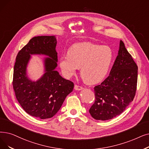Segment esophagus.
<instances>
[{
  "instance_id": "1",
  "label": "esophagus",
  "mask_w": 149,
  "mask_h": 149,
  "mask_svg": "<svg viewBox=\"0 0 149 149\" xmlns=\"http://www.w3.org/2000/svg\"><path fill=\"white\" fill-rule=\"evenodd\" d=\"M74 89L77 91H80V90H82L83 89V87L80 86H79V85H75V86H74Z\"/></svg>"
}]
</instances>
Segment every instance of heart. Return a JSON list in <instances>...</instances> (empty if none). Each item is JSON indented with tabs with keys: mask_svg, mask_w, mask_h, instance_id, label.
Wrapping results in <instances>:
<instances>
[{
	"mask_svg": "<svg viewBox=\"0 0 149 149\" xmlns=\"http://www.w3.org/2000/svg\"><path fill=\"white\" fill-rule=\"evenodd\" d=\"M113 58V51L109 47L82 42L73 44L68 53L61 55L59 66L68 78L75 74L80 66V72L85 81L95 85L105 79Z\"/></svg>",
	"mask_w": 149,
	"mask_h": 149,
	"instance_id": "b5f03b06",
	"label": "heart"
}]
</instances>
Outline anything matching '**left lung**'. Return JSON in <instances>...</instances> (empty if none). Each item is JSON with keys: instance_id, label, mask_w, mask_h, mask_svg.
I'll list each match as a JSON object with an SVG mask.
<instances>
[{"instance_id": "1", "label": "left lung", "mask_w": 149, "mask_h": 149, "mask_svg": "<svg viewBox=\"0 0 149 149\" xmlns=\"http://www.w3.org/2000/svg\"><path fill=\"white\" fill-rule=\"evenodd\" d=\"M137 80L138 66L120 40L118 55L109 76L94 88L95 100L89 109L90 114L100 120L120 114L133 100Z\"/></svg>"}]
</instances>
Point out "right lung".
Listing matches in <instances>:
<instances>
[{
	"instance_id": "right-lung-1",
	"label": "right lung",
	"mask_w": 149,
	"mask_h": 149,
	"mask_svg": "<svg viewBox=\"0 0 149 149\" xmlns=\"http://www.w3.org/2000/svg\"><path fill=\"white\" fill-rule=\"evenodd\" d=\"M55 36L31 38L19 52L14 66L13 86L18 102L29 114L41 119L52 118L59 111L74 83L55 70L58 57ZM32 54H44L45 73L36 81L27 76L26 68Z\"/></svg>"
}]
</instances>
